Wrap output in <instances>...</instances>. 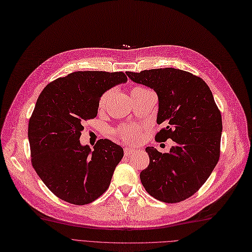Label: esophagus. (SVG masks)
I'll use <instances>...</instances> for the list:
<instances>
[{"label":"esophagus","mask_w":252,"mask_h":252,"mask_svg":"<svg viewBox=\"0 0 252 252\" xmlns=\"http://www.w3.org/2000/svg\"><path fill=\"white\" fill-rule=\"evenodd\" d=\"M135 152H136V150H135L134 148H125V149H124V154H125L126 156L131 155V154H133V153H135Z\"/></svg>","instance_id":"esophagus-1"}]
</instances>
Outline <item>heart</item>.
Listing matches in <instances>:
<instances>
[{"label": "heart", "mask_w": 252, "mask_h": 252, "mask_svg": "<svg viewBox=\"0 0 252 252\" xmlns=\"http://www.w3.org/2000/svg\"><path fill=\"white\" fill-rule=\"evenodd\" d=\"M145 90L147 89L142 88V86H136V88L132 89L131 94H133L137 92H142ZM111 93H112V90H108L101 94V97L99 99V104H98L99 109H103L106 106L108 99L111 96ZM140 131H141V128L134 125L121 126L115 130L114 136L125 143H136L138 141V138H140Z\"/></svg>", "instance_id": "b5f03b06"}]
</instances>
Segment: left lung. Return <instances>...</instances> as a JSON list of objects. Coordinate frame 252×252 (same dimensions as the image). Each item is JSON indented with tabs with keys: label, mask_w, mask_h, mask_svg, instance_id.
<instances>
[{
	"label": "left lung",
	"mask_w": 252,
	"mask_h": 252,
	"mask_svg": "<svg viewBox=\"0 0 252 252\" xmlns=\"http://www.w3.org/2000/svg\"><path fill=\"white\" fill-rule=\"evenodd\" d=\"M126 74L158 94V124L164 127L155 141L175 142L169 153L147 147L150 162L140 174L142 184L159 201H184L202 187L220 158L222 117L212 91L200 77L178 68Z\"/></svg>",
	"instance_id": "1"
}]
</instances>
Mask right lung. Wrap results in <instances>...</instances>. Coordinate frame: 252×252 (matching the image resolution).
Returning <instances> with one entry per match:
<instances>
[{
    "label": "right lung",
    "instance_id": "obj_1",
    "mask_svg": "<svg viewBox=\"0 0 252 252\" xmlns=\"http://www.w3.org/2000/svg\"><path fill=\"white\" fill-rule=\"evenodd\" d=\"M126 81L123 72L80 71L50 82L40 93L28 126L31 162L62 200L84 205L108 189L123 148L104 138L92 151L79 138L85 121L97 117L101 94Z\"/></svg>",
    "mask_w": 252,
    "mask_h": 252
}]
</instances>
